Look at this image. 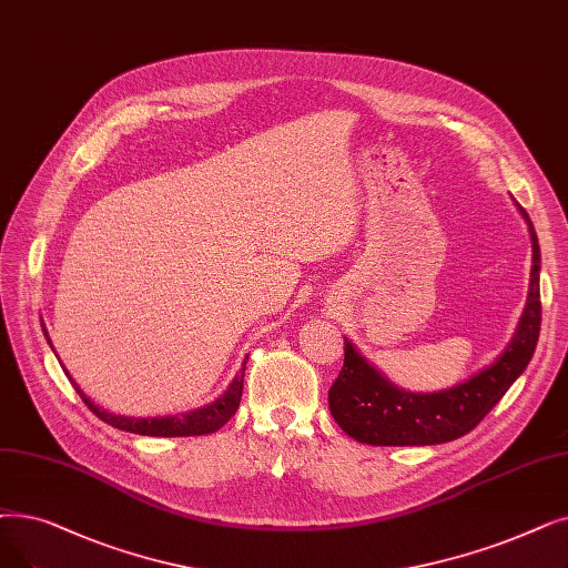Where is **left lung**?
<instances>
[{"label":"left lung","mask_w":568,"mask_h":568,"mask_svg":"<svg viewBox=\"0 0 568 568\" xmlns=\"http://www.w3.org/2000/svg\"><path fill=\"white\" fill-rule=\"evenodd\" d=\"M531 236V278L527 306L508 348L480 374L440 392H406L392 385L376 366L343 338V368L329 387V410L338 427L368 446H436L471 432L499 404L508 387L527 368L540 332V251L527 211Z\"/></svg>","instance_id":"1"}]
</instances>
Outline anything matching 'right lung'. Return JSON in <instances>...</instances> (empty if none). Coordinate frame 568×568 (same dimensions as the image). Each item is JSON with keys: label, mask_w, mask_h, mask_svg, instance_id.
I'll use <instances>...</instances> for the list:
<instances>
[{"label": "right lung", "mask_w": 568, "mask_h": 568, "mask_svg": "<svg viewBox=\"0 0 568 568\" xmlns=\"http://www.w3.org/2000/svg\"><path fill=\"white\" fill-rule=\"evenodd\" d=\"M45 332V327H43ZM48 336V332H45ZM51 343V338H48ZM243 372H245V364L241 368V374L232 381V385L227 387V392L223 397H217L213 404L202 406V408H194L190 413H181V415H166V417H125V415H113L100 406H94L83 389L73 383V378L64 374L67 378L77 387V392L81 394V399L85 402V406L104 420L106 425L122 429V432H132V434H141V436H202V434H213L220 427H223L230 417L236 413L239 402H241V392H243Z\"/></svg>", "instance_id": "right-lung-1"}]
</instances>
